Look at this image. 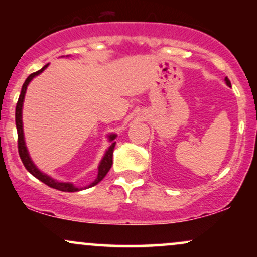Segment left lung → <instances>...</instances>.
<instances>
[{"label": "left lung", "mask_w": 257, "mask_h": 257, "mask_svg": "<svg viewBox=\"0 0 257 257\" xmlns=\"http://www.w3.org/2000/svg\"><path fill=\"white\" fill-rule=\"evenodd\" d=\"M225 81H226V84L228 85V87H231V82H229V79L226 77V78H225Z\"/></svg>", "instance_id": "8db88e82"}]
</instances>
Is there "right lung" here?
<instances>
[{
  "label": "right lung",
  "mask_w": 257,
  "mask_h": 257,
  "mask_svg": "<svg viewBox=\"0 0 257 257\" xmlns=\"http://www.w3.org/2000/svg\"><path fill=\"white\" fill-rule=\"evenodd\" d=\"M47 66H48V64L44 65L42 69L38 70V71L31 73V75L26 78L24 84H23L22 91H20V95H19V99H18L17 107H16V125H17V132H18V151H19L20 159H22L23 164H24L26 170H28L30 174H32L35 178H37L38 180H40V181H42L43 184H46L47 186H49V187H52V188H55V190L63 191V192H77V191H81L82 188H79V187H77V186L70 184V182L57 181V180L52 179L51 176H48L47 174L40 172V170H38V168L34 164V162L31 161L30 156H29L28 149H26V145H25L24 132H23L22 113H23V102H24L26 88H28V85L31 82V79L34 77H36L37 75H40V73L42 72ZM114 139H116V134H111L110 137H108V140L112 141L111 146L108 147V150L105 153L104 158H102L101 162H100L99 168H98V176H96V179L94 180V181L91 182L88 187L98 185L99 182L105 178L106 174L108 173V170H110V168L112 166V155H113V149H114V145H116V143L113 141Z\"/></svg>",
  "instance_id": "add662e5"
}]
</instances>
